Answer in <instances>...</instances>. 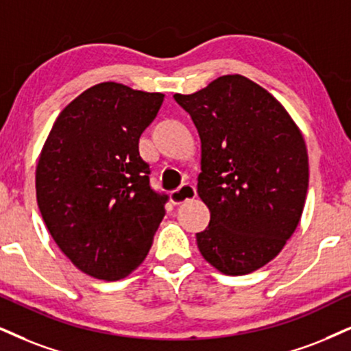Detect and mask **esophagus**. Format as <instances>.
<instances>
[{
    "mask_svg": "<svg viewBox=\"0 0 351 351\" xmlns=\"http://www.w3.org/2000/svg\"><path fill=\"white\" fill-rule=\"evenodd\" d=\"M197 197V190L192 184H184L182 187L171 192V202L174 205H180V203L192 200V198Z\"/></svg>",
    "mask_w": 351,
    "mask_h": 351,
    "instance_id": "esophagus-1",
    "label": "esophagus"
}]
</instances>
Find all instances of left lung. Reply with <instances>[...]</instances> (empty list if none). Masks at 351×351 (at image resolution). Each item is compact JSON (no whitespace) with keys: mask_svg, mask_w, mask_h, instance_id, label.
<instances>
[{"mask_svg":"<svg viewBox=\"0 0 351 351\" xmlns=\"http://www.w3.org/2000/svg\"><path fill=\"white\" fill-rule=\"evenodd\" d=\"M202 141L197 192L210 224L197 245L224 275L274 261L304 208L309 161L304 138L281 104L249 77L226 75L193 94H174Z\"/></svg>","mask_w":351,"mask_h":351,"instance_id":"left-lung-1","label":"left lung"}]
</instances>
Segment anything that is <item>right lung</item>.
Here are the masks:
<instances>
[{
    "label": "right lung",
    "mask_w": 351,
    "mask_h": 351,
    "mask_svg": "<svg viewBox=\"0 0 351 351\" xmlns=\"http://www.w3.org/2000/svg\"><path fill=\"white\" fill-rule=\"evenodd\" d=\"M162 101L161 93L96 84L60 112L42 148L38 210L60 250L93 278L136 270L166 213L167 195L149 187L138 149Z\"/></svg>",
    "instance_id": "obj_1"
}]
</instances>
